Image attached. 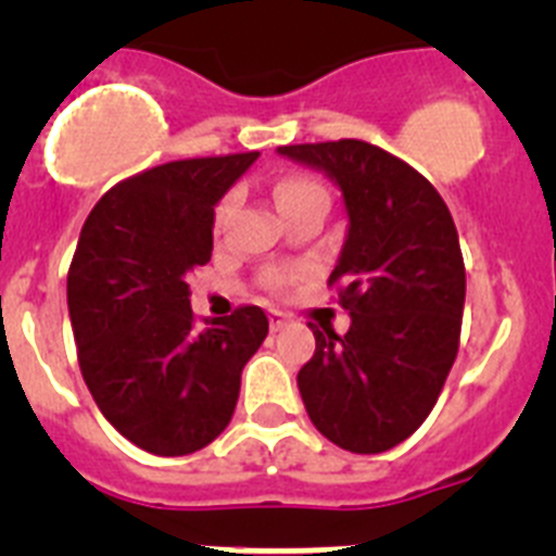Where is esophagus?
I'll use <instances>...</instances> for the list:
<instances>
[{
    "label": "esophagus",
    "instance_id": "34e87169",
    "mask_svg": "<svg viewBox=\"0 0 556 556\" xmlns=\"http://www.w3.org/2000/svg\"><path fill=\"white\" fill-rule=\"evenodd\" d=\"M287 314L283 312H269V328H273V331H281L283 326H287Z\"/></svg>",
    "mask_w": 556,
    "mask_h": 556
}]
</instances>
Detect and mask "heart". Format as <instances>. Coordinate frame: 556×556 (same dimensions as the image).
<instances>
[{
  "mask_svg": "<svg viewBox=\"0 0 556 556\" xmlns=\"http://www.w3.org/2000/svg\"><path fill=\"white\" fill-rule=\"evenodd\" d=\"M306 198H326V191H323L320 186L308 178H283L281 184L275 186V200H278V208H283V205H289V203H298V200H306ZM230 208H233V198L228 194V198L217 205L214 223L223 225L225 219H228ZM275 281L283 283L287 278H283V275H278Z\"/></svg>",
  "mask_w": 556,
  "mask_h": 556,
  "instance_id": "obj_1",
  "label": "heart"
}]
</instances>
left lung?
Wrapping results in <instances>:
<instances>
[{"label": "left lung", "instance_id": "1", "mask_svg": "<svg viewBox=\"0 0 556 556\" xmlns=\"http://www.w3.org/2000/svg\"><path fill=\"white\" fill-rule=\"evenodd\" d=\"M342 191L345 244L328 283L351 314L345 337L314 328L298 390L323 437L381 454L415 434L456 358L465 264L448 205L434 186L367 141L278 147Z\"/></svg>", "mask_w": 556, "mask_h": 556}]
</instances>
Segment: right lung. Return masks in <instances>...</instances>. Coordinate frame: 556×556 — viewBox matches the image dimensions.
<instances>
[{
	"instance_id": "add662e5",
	"label": "right lung",
	"mask_w": 556,
	"mask_h": 556,
	"mask_svg": "<svg viewBox=\"0 0 556 556\" xmlns=\"http://www.w3.org/2000/svg\"><path fill=\"white\" fill-rule=\"evenodd\" d=\"M255 159L141 172L105 191L80 230L66 301L83 378L108 424L150 454H194L223 434L269 331L258 306L200 328L186 283L214 250V205Z\"/></svg>"
}]
</instances>
